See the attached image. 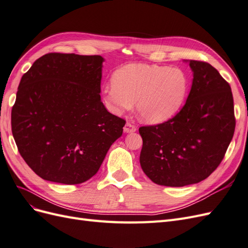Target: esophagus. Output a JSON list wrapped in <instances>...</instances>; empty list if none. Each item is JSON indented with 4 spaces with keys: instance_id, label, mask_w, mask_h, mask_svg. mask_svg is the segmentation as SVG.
Instances as JSON below:
<instances>
[{
    "instance_id": "1",
    "label": "esophagus",
    "mask_w": 248,
    "mask_h": 248,
    "mask_svg": "<svg viewBox=\"0 0 248 248\" xmlns=\"http://www.w3.org/2000/svg\"><path fill=\"white\" fill-rule=\"evenodd\" d=\"M134 131H137V127L134 126L132 123L130 122H127L124 126V132L126 133H132Z\"/></svg>"
}]
</instances>
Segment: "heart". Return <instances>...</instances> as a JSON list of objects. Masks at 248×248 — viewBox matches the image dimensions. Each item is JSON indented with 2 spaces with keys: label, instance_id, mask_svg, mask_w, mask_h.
<instances>
[{
  "label": "heart",
  "instance_id": "b5f03b06",
  "mask_svg": "<svg viewBox=\"0 0 248 248\" xmlns=\"http://www.w3.org/2000/svg\"><path fill=\"white\" fill-rule=\"evenodd\" d=\"M188 90V76L179 67L130 64L115 72L112 84L103 88L102 96L116 115L130 110L136 102L141 120L159 124L180 110Z\"/></svg>",
  "mask_w": 248,
  "mask_h": 248
}]
</instances>
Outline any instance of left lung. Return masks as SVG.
Instances as JSON below:
<instances>
[{
	"instance_id": "left-lung-1",
	"label": "left lung",
	"mask_w": 248,
	"mask_h": 248,
	"mask_svg": "<svg viewBox=\"0 0 248 248\" xmlns=\"http://www.w3.org/2000/svg\"><path fill=\"white\" fill-rule=\"evenodd\" d=\"M192 85L182 109L169 121L140 127V167L158 185L199 183L219 166L234 136L231 87L213 66L189 60Z\"/></svg>"
}]
</instances>
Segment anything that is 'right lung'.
<instances>
[{
    "label": "right lung",
    "instance_id": "1",
    "mask_svg": "<svg viewBox=\"0 0 248 248\" xmlns=\"http://www.w3.org/2000/svg\"><path fill=\"white\" fill-rule=\"evenodd\" d=\"M101 56L50 52L22 76L11 111L18 152L40 178L80 184L98 171L125 120L101 102Z\"/></svg>",
    "mask_w": 248,
    "mask_h": 248
}]
</instances>
